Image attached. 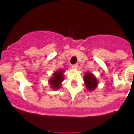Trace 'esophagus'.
<instances>
[{"label":"esophagus","mask_w":134,"mask_h":134,"mask_svg":"<svg viewBox=\"0 0 134 134\" xmlns=\"http://www.w3.org/2000/svg\"><path fill=\"white\" fill-rule=\"evenodd\" d=\"M72 67L73 68H75V69H77L78 67H79V65H78L77 64H75L72 65Z\"/></svg>","instance_id":"1"}]
</instances>
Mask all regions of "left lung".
I'll list each match as a JSON object with an SVG mask.
<instances>
[{"label": "left lung", "instance_id": "8db88e82", "mask_svg": "<svg viewBox=\"0 0 134 134\" xmlns=\"http://www.w3.org/2000/svg\"><path fill=\"white\" fill-rule=\"evenodd\" d=\"M85 84L87 90L89 91H93L97 86L98 81L93 73L86 72L84 76Z\"/></svg>", "mask_w": 134, "mask_h": 134}]
</instances>
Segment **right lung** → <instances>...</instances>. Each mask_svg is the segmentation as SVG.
I'll return each mask as SVG.
<instances>
[{"mask_svg":"<svg viewBox=\"0 0 134 134\" xmlns=\"http://www.w3.org/2000/svg\"><path fill=\"white\" fill-rule=\"evenodd\" d=\"M64 70H58L57 72H55L53 76L49 80V85L53 89H58L61 86V82L64 80Z\"/></svg>","mask_w":134,"mask_h":134,"instance_id":"right-lung-1","label":"right lung"}]
</instances>
